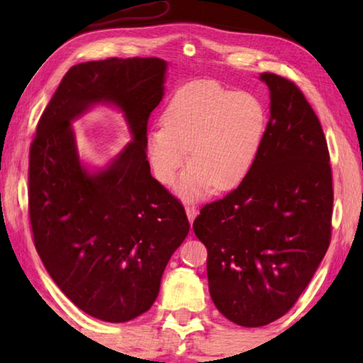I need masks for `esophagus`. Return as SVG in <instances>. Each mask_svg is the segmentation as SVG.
Returning <instances> with one entry per match:
<instances>
[{"label":"esophagus","instance_id":"34e87169","mask_svg":"<svg viewBox=\"0 0 363 363\" xmlns=\"http://www.w3.org/2000/svg\"><path fill=\"white\" fill-rule=\"evenodd\" d=\"M186 214H187V218H189V223L194 224L196 214H199V210H196L195 206H186Z\"/></svg>","mask_w":363,"mask_h":363}]
</instances>
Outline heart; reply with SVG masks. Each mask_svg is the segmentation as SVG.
I'll return each instance as SVG.
<instances>
[{
    "label": "heart",
    "mask_w": 363,
    "mask_h": 363,
    "mask_svg": "<svg viewBox=\"0 0 363 363\" xmlns=\"http://www.w3.org/2000/svg\"><path fill=\"white\" fill-rule=\"evenodd\" d=\"M162 121L145 134L152 173L158 182L171 184L189 153L176 192L194 201L214 186H237L248 174L266 136L267 112L253 94L194 82L173 96Z\"/></svg>",
    "instance_id": "obj_1"
}]
</instances>
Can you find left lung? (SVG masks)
<instances>
[{
  "label": "left lung",
  "instance_id": "1",
  "mask_svg": "<svg viewBox=\"0 0 363 363\" xmlns=\"http://www.w3.org/2000/svg\"><path fill=\"white\" fill-rule=\"evenodd\" d=\"M269 123L235 190L201 208L194 232L208 250L214 306L240 327L285 315L314 277L331 235L333 186L320 121L296 84L261 73Z\"/></svg>",
  "mask_w": 363,
  "mask_h": 363
}]
</instances>
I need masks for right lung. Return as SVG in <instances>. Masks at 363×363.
I'll use <instances>...</instances> for the list:
<instances>
[{"label": "right lung", "instance_id": "add662e5", "mask_svg": "<svg viewBox=\"0 0 363 363\" xmlns=\"http://www.w3.org/2000/svg\"><path fill=\"white\" fill-rule=\"evenodd\" d=\"M157 57L73 65L30 147L35 247L56 285L86 314L123 323L155 303L164 267L189 233L182 205L150 174L147 121L164 96ZM97 105L118 109L132 140L102 167L79 155L72 123Z\"/></svg>", "mask_w": 363, "mask_h": 363}]
</instances>
